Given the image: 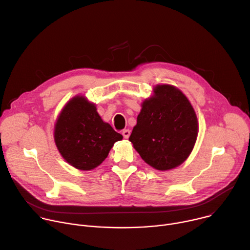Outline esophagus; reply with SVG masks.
Returning <instances> with one entry per match:
<instances>
[{
    "mask_svg": "<svg viewBox=\"0 0 250 250\" xmlns=\"http://www.w3.org/2000/svg\"><path fill=\"white\" fill-rule=\"evenodd\" d=\"M123 135L125 138H128L130 135V130L129 129H124L123 130Z\"/></svg>",
    "mask_w": 250,
    "mask_h": 250,
    "instance_id": "esophagus-1",
    "label": "esophagus"
}]
</instances>
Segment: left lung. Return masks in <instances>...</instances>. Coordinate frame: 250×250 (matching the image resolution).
<instances>
[{
    "instance_id": "obj_1",
    "label": "left lung",
    "mask_w": 250,
    "mask_h": 250,
    "mask_svg": "<svg viewBox=\"0 0 250 250\" xmlns=\"http://www.w3.org/2000/svg\"><path fill=\"white\" fill-rule=\"evenodd\" d=\"M153 92L141 104L128 139L148 165L165 171L182 164L192 152L198 120L191 103L179 89L157 85Z\"/></svg>"
}]
</instances>
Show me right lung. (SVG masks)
Returning a JSON list of instances; mask_svg holds the SVG:
<instances>
[{
    "mask_svg": "<svg viewBox=\"0 0 250 250\" xmlns=\"http://www.w3.org/2000/svg\"><path fill=\"white\" fill-rule=\"evenodd\" d=\"M123 139L99 116L96 105L83 96L71 99L54 127V141L62 157L79 170H92L108 156L114 144Z\"/></svg>",
    "mask_w": 250,
    "mask_h": 250,
    "instance_id": "add662e5",
    "label": "right lung"
}]
</instances>
